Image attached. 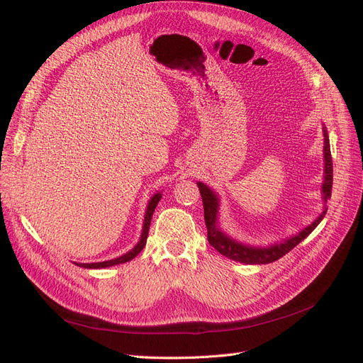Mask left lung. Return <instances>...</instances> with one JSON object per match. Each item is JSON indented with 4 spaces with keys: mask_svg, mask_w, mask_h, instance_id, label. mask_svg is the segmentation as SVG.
Segmentation results:
<instances>
[{
    "mask_svg": "<svg viewBox=\"0 0 363 363\" xmlns=\"http://www.w3.org/2000/svg\"><path fill=\"white\" fill-rule=\"evenodd\" d=\"M324 162H325V177H324V184H323V194H324V200L327 201V199H330L332 195V186H333V163H332V152H330V142H328V136L327 131L324 130ZM199 189L203 199V206H204V221H206V227H207V240L218 252H221L223 256L233 259L236 262H242V263H248V265H260V263H271L276 262L280 257H283L284 255L298 245L304 238L309 236L315 227L321 223V219L325 216L327 208H324V212L318 216L315 221L306 227L303 232H300L296 236L284 240L283 244L279 245H271L268 248H255V247H247L239 242H235L233 239H230L228 236H225L221 230L218 228L216 221H218V199L216 195L213 194V191H211L207 188L204 183H199Z\"/></svg>",
    "mask_w": 363,
    "mask_h": 363,
    "instance_id": "8db88e82",
    "label": "left lung"
}]
</instances>
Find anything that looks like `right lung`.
Returning a JSON list of instances; mask_svg holds the SVG:
<instances>
[{"mask_svg":"<svg viewBox=\"0 0 363 363\" xmlns=\"http://www.w3.org/2000/svg\"><path fill=\"white\" fill-rule=\"evenodd\" d=\"M162 195L160 194H156L155 196H152L151 201L148 203V207H147V213H145V221H144V230H142V236H140V240L138 242V245L128 251L127 255L121 256L118 259H113V260H107V262H98V263H77L79 267H83V268H107V267H113V265H119V263H125L131 259H135L139 252L144 250L145 244H147V238H148V230H150V224H151V216L152 213H155V208L157 206V203L160 201Z\"/></svg>","mask_w":363,"mask_h":363,"instance_id":"right-lung-1","label":"right lung"}]
</instances>
